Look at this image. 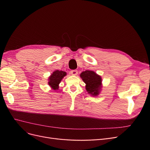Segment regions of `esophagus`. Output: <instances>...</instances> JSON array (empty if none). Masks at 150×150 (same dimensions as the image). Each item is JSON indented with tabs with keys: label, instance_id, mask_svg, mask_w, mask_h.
I'll list each match as a JSON object with an SVG mask.
<instances>
[{
	"label": "esophagus",
	"instance_id": "esophagus-1",
	"mask_svg": "<svg viewBox=\"0 0 150 150\" xmlns=\"http://www.w3.org/2000/svg\"><path fill=\"white\" fill-rule=\"evenodd\" d=\"M71 74L72 75L76 76L77 74H78V71H77V70H72V71H71Z\"/></svg>",
	"mask_w": 150,
	"mask_h": 150
}]
</instances>
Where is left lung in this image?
Instances as JSON below:
<instances>
[{"mask_svg":"<svg viewBox=\"0 0 150 150\" xmlns=\"http://www.w3.org/2000/svg\"><path fill=\"white\" fill-rule=\"evenodd\" d=\"M80 77L85 83L86 89L92 96H96L101 91L102 79L100 76L93 71H85L81 72Z\"/></svg>","mask_w":150,"mask_h":150,"instance_id":"left-lung-1","label":"left lung"}]
</instances>
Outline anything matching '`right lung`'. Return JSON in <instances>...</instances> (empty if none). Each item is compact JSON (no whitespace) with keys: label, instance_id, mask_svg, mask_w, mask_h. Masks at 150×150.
Here are the masks:
<instances>
[{"label":"right lung","instance_id":"1","mask_svg":"<svg viewBox=\"0 0 150 150\" xmlns=\"http://www.w3.org/2000/svg\"><path fill=\"white\" fill-rule=\"evenodd\" d=\"M66 72L62 71H55L52 72V74L49 76L48 79V84L51 86V88L54 90L58 89L59 84L61 83V80L66 76Z\"/></svg>","mask_w":150,"mask_h":150}]
</instances>
